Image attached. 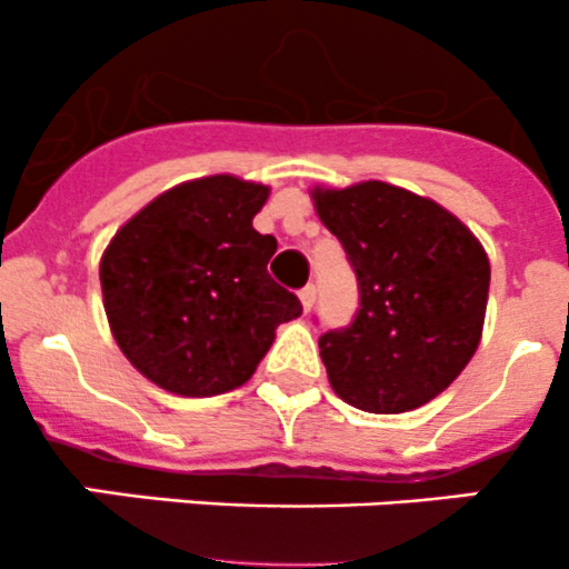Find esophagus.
<instances>
[{"label":"esophagus","instance_id":"esophagus-1","mask_svg":"<svg viewBox=\"0 0 569 569\" xmlns=\"http://www.w3.org/2000/svg\"><path fill=\"white\" fill-rule=\"evenodd\" d=\"M300 302H302V311H311L313 302H317V289L313 286H306V289L300 291Z\"/></svg>","mask_w":569,"mask_h":569}]
</instances>
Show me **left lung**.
<instances>
[{"label":"left lung","instance_id":"left-lung-1","mask_svg":"<svg viewBox=\"0 0 569 569\" xmlns=\"http://www.w3.org/2000/svg\"><path fill=\"white\" fill-rule=\"evenodd\" d=\"M358 274L352 325L319 338L327 380L366 412H407L443 393L485 327L490 261L465 222L386 181L311 189Z\"/></svg>","mask_w":569,"mask_h":569}]
</instances>
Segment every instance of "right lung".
Listing matches in <instances>:
<instances>
[{
	"mask_svg": "<svg viewBox=\"0 0 569 569\" xmlns=\"http://www.w3.org/2000/svg\"><path fill=\"white\" fill-rule=\"evenodd\" d=\"M269 187L237 176L183 181L137 211L101 256L114 341L153 386L217 396L244 386L274 330L302 313L267 272L278 242L252 228Z\"/></svg>",
	"mask_w": 569,
	"mask_h": 569,
	"instance_id": "right-lung-1",
	"label": "right lung"
}]
</instances>
